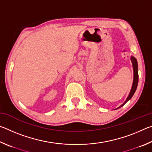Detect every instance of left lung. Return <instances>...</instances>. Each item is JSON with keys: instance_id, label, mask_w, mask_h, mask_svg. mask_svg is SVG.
<instances>
[{"instance_id": "left-lung-1", "label": "left lung", "mask_w": 152, "mask_h": 152, "mask_svg": "<svg viewBox=\"0 0 152 152\" xmlns=\"http://www.w3.org/2000/svg\"><path fill=\"white\" fill-rule=\"evenodd\" d=\"M131 60H132L133 68V82L132 87V89H131V91L129 92V96H127V99H126V101L124 102V103L121 105L119 107H118L117 109H119L120 107H123V105H124L126 103V102L129 101V100L132 99V96H133V94H134V93H135L136 89H137V87L138 78H139L137 61V60H136V59L134 57H133V56H132V57H131Z\"/></svg>"}]
</instances>
